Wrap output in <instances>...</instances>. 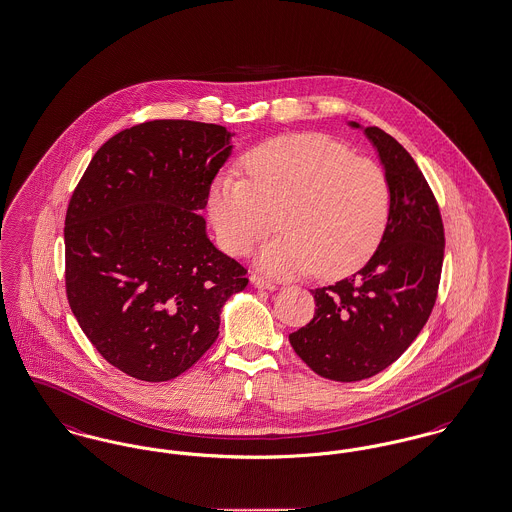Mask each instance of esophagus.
<instances>
[{
	"instance_id": "34e87169",
	"label": "esophagus",
	"mask_w": 512,
	"mask_h": 512,
	"mask_svg": "<svg viewBox=\"0 0 512 512\" xmlns=\"http://www.w3.org/2000/svg\"><path fill=\"white\" fill-rule=\"evenodd\" d=\"M251 284L255 288H261V290H274L276 288V284L272 280H267V278H263L259 274H251Z\"/></svg>"
}]
</instances>
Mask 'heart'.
Listing matches in <instances>:
<instances>
[{
    "instance_id": "obj_1",
    "label": "heart",
    "mask_w": 512,
    "mask_h": 512,
    "mask_svg": "<svg viewBox=\"0 0 512 512\" xmlns=\"http://www.w3.org/2000/svg\"><path fill=\"white\" fill-rule=\"evenodd\" d=\"M244 178L222 172L209 192L220 245L244 257L274 228L257 265L278 278L317 270L341 278L365 267L391 217V186L380 165L353 157L324 134L272 138L242 159Z\"/></svg>"
}]
</instances>
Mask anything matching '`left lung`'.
Segmentation results:
<instances>
[{"mask_svg": "<svg viewBox=\"0 0 512 512\" xmlns=\"http://www.w3.org/2000/svg\"><path fill=\"white\" fill-rule=\"evenodd\" d=\"M365 134L390 180L388 230L359 272L311 290L315 317L290 334L301 361L336 382L370 378L405 353L434 309L443 265V222L424 174L390 134Z\"/></svg>", "mask_w": 512, "mask_h": 512, "instance_id": "obj_1", "label": "left lung"}]
</instances>
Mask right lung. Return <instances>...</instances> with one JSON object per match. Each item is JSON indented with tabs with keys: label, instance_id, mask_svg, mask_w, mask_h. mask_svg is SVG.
<instances>
[{
	"label": "right lung",
	"instance_id": "right-lung-1",
	"mask_svg": "<svg viewBox=\"0 0 512 512\" xmlns=\"http://www.w3.org/2000/svg\"><path fill=\"white\" fill-rule=\"evenodd\" d=\"M230 136L207 122H142L99 147L74 188L67 299L99 355L136 380L195 365L219 338L222 305L249 282L201 217Z\"/></svg>",
	"mask_w": 512,
	"mask_h": 512
}]
</instances>
